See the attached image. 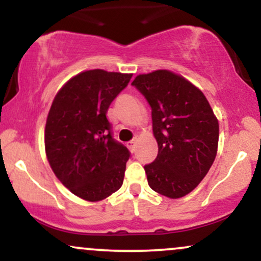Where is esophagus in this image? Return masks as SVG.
Here are the masks:
<instances>
[{
    "label": "esophagus",
    "instance_id": "esophagus-1",
    "mask_svg": "<svg viewBox=\"0 0 261 261\" xmlns=\"http://www.w3.org/2000/svg\"><path fill=\"white\" fill-rule=\"evenodd\" d=\"M136 143H137V140L136 139L131 140L130 142H127V147L130 148L131 152H135V148H136Z\"/></svg>",
    "mask_w": 261,
    "mask_h": 261
}]
</instances>
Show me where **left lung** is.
Returning <instances> with one entry per match:
<instances>
[{"mask_svg":"<svg viewBox=\"0 0 261 261\" xmlns=\"http://www.w3.org/2000/svg\"><path fill=\"white\" fill-rule=\"evenodd\" d=\"M131 85L152 109L157 158L145 166L152 190L169 199L193 191L217 154L218 120L210 103L184 77L168 70L139 74Z\"/></svg>","mask_w":261,"mask_h":261,"instance_id":"8db88e82","label":"left lung"}]
</instances>
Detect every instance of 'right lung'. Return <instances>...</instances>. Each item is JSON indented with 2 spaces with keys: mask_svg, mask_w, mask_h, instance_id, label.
<instances>
[{
  "mask_svg": "<svg viewBox=\"0 0 261 261\" xmlns=\"http://www.w3.org/2000/svg\"><path fill=\"white\" fill-rule=\"evenodd\" d=\"M133 74L89 70L68 80L54 98L45 125V152L71 193L100 201L121 188L130 152L113 139L107 112Z\"/></svg>",
  "mask_w": 261,
  "mask_h": 261,
  "instance_id": "add662e5",
  "label": "right lung"
}]
</instances>
